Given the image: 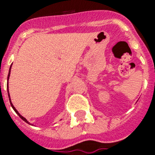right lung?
Here are the masks:
<instances>
[{
    "label": "right lung",
    "mask_w": 155,
    "mask_h": 155,
    "mask_svg": "<svg viewBox=\"0 0 155 155\" xmlns=\"http://www.w3.org/2000/svg\"><path fill=\"white\" fill-rule=\"evenodd\" d=\"M11 69H12V65H11V67H10V71H9L8 77H7V92H8V96H9V100H10V103H11V105H12V107L13 108V110H15V113H16V114H18L19 117H20V118H21V119L22 120H24L25 122H26V123H27V124H30V123H29V122H28V120H26V119H25V117L22 116L21 114H20V113H19L18 111L16 110V109H15V108L14 107V105H13V104H12V101H11V97H10V94H9V85H8V81H9V78H10V74H11Z\"/></svg>",
    "instance_id": "right-lung-1"
}]
</instances>
